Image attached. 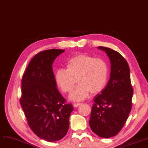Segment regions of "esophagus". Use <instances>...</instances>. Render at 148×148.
<instances>
[{"instance_id": "34e87169", "label": "esophagus", "mask_w": 148, "mask_h": 148, "mask_svg": "<svg viewBox=\"0 0 148 148\" xmlns=\"http://www.w3.org/2000/svg\"><path fill=\"white\" fill-rule=\"evenodd\" d=\"M80 104H81V103H74L73 104V106H74V107H77L78 106H79Z\"/></svg>"}]
</instances>
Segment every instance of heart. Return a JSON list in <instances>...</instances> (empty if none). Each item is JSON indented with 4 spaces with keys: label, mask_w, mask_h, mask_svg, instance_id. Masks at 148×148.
Instances as JSON below:
<instances>
[{
    "label": "heart",
    "mask_w": 148,
    "mask_h": 148,
    "mask_svg": "<svg viewBox=\"0 0 148 148\" xmlns=\"http://www.w3.org/2000/svg\"><path fill=\"white\" fill-rule=\"evenodd\" d=\"M66 69H59L55 73V81L64 93L71 92L76 84H79L71 92L69 99L79 101L92 94L101 91L108 79V66L105 60L87 54H78L69 59Z\"/></svg>",
    "instance_id": "b5f03b06"
}]
</instances>
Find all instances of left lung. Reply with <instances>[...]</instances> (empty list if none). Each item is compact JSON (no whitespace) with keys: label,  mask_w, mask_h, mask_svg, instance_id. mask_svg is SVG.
<instances>
[{"label":"left lung","mask_w":148,"mask_h":148,"mask_svg":"<svg viewBox=\"0 0 148 148\" xmlns=\"http://www.w3.org/2000/svg\"><path fill=\"white\" fill-rule=\"evenodd\" d=\"M109 58L110 79L106 86L94 98L89 125L98 136L109 138L118 134L127 120L132 108L133 89L127 60L118 51L98 47Z\"/></svg>","instance_id":"1"}]
</instances>
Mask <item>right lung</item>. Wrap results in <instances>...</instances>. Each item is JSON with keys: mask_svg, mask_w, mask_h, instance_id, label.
<instances>
[{"mask_svg": "<svg viewBox=\"0 0 148 148\" xmlns=\"http://www.w3.org/2000/svg\"><path fill=\"white\" fill-rule=\"evenodd\" d=\"M64 50L50 49L38 53L31 59L21 80L20 104L30 128L40 138L56 142L67 133L71 104L57 89L53 62Z\"/></svg>", "mask_w": 148, "mask_h": 148, "instance_id": "obj_1", "label": "right lung"}]
</instances>
